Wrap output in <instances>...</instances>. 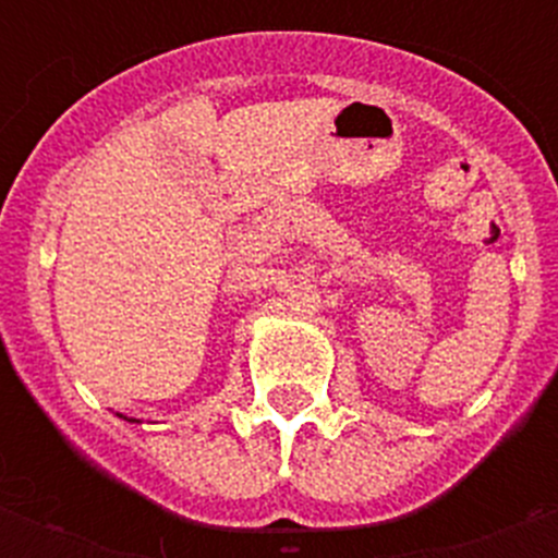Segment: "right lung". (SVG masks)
Instances as JSON below:
<instances>
[{
    "instance_id": "obj_1",
    "label": "right lung",
    "mask_w": 558,
    "mask_h": 558,
    "mask_svg": "<svg viewBox=\"0 0 558 558\" xmlns=\"http://www.w3.org/2000/svg\"><path fill=\"white\" fill-rule=\"evenodd\" d=\"M130 423H135V420H130Z\"/></svg>"
}]
</instances>
